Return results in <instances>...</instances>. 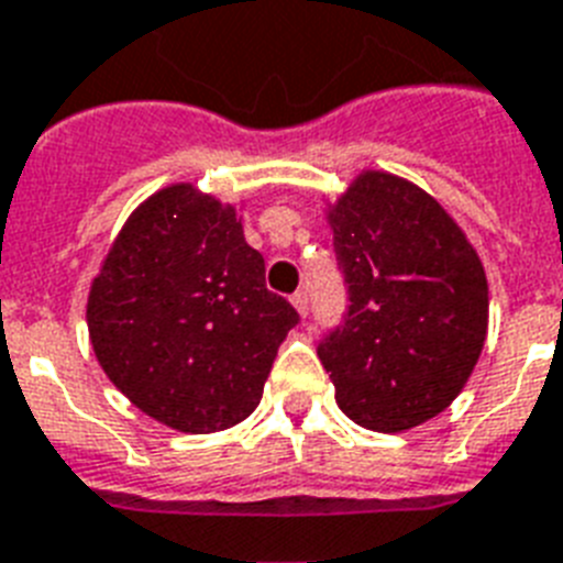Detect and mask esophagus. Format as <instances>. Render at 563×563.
Masks as SVG:
<instances>
[{"instance_id": "1", "label": "esophagus", "mask_w": 563, "mask_h": 563, "mask_svg": "<svg viewBox=\"0 0 563 563\" xmlns=\"http://www.w3.org/2000/svg\"><path fill=\"white\" fill-rule=\"evenodd\" d=\"M292 308H296V313L301 316V319H305V316H308V310H310V301H308V292L305 290H299V292H292Z\"/></svg>"}]
</instances>
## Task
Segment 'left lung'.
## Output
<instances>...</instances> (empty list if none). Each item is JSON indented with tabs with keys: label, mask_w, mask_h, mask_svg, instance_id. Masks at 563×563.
<instances>
[{
	"label": "left lung",
	"mask_w": 563,
	"mask_h": 563,
	"mask_svg": "<svg viewBox=\"0 0 563 563\" xmlns=\"http://www.w3.org/2000/svg\"><path fill=\"white\" fill-rule=\"evenodd\" d=\"M324 212L351 296L319 345L339 408L362 429H415L452 406L481 360V255L434 195L391 172L362 169Z\"/></svg>",
	"instance_id": "1"
}]
</instances>
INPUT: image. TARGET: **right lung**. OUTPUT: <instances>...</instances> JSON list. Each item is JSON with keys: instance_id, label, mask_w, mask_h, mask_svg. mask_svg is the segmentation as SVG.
<instances>
[{"instance_id": "add662e5", "label": "right lung", "mask_w": 563, "mask_h": 563, "mask_svg": "<svg viewBox=\"0 0 563 563\" xmlns=\"http://www.w3.org/2000/svg\"><path fill=\"white\" fill-rule=\"evenodd\" d=\"M241 207L189 180L157 189L125 218L88 287L100 368L143 415L184 434L247 420L299 322L264 285Z\"/></svg>"}]
</instances>
